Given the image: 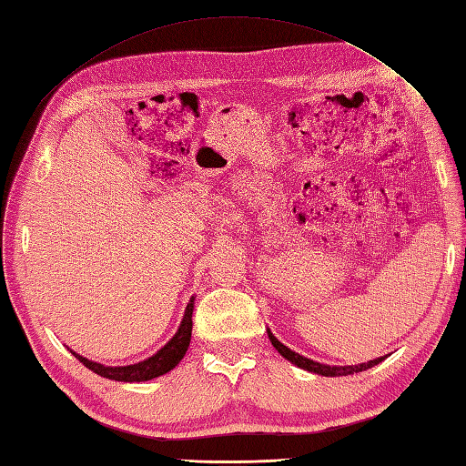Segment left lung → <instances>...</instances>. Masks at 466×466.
<instances>
[{"label": "left lung", "mask_w": 466, "mask_h": 466, "mask_svg": "<svg viewBox=\"0 0 466 466\" xmlns=\"http://www.w3.org/2000/svg\"><path fill=\"white\" fill-rule=\"evenodd\" d=\"M267 334H268L270 344L275 346V350L279 351V354H280L282 358H285V360H289L290 364H294V366L300 368V370L310 371V373H319V376H324V378L354 376V373L366 371V370H370V368H373V366H378L380 361H383L385 358H388V356H381V358L370 360V361H366V364H358V366H328V364H320V361H314V360H310V358H304V356L297 354V351H292L289 346L280 344L279 339H277V336L272 334L270 330H267Z\"/></svg>", "instance_id": "obj_1"}]
</instances>
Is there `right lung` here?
<instances>
[{"mask_svg":"<svg viewBox=\"0 0 466 466\" xmlns=\"http://www.w3.org/2000/svg\"><path fill=\"white\" fill-rule=\"evenodd\" d=\"M194 306H196V297H191L184 319L179 322L177 332L172 336L169 342L156 351L154 356L146 358L138 364H130V366H102L98 361L86 360L81 354L71 350V354L81 361L83 366H86L90 371L98 373L100 378L106 380H115V381H127V383H140V381H150L154 378H160L164 373L172 371L181 360H184L186 351L189 348V339H191V314H194Z\"/></svg>","mask_w":466,"mask_h":466,"instance_id":"right-lung-1","label":"right lung"}]
</instances>
